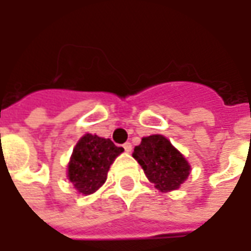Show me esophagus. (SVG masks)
Returning <instances> with one entry per match:
<instances>
[{
	"mask_svg": "<svg viewBox=\"0 0 251 251\" xmlns=\"http://www.w3.org/2000/svg\"><path fill=\"white\" fill-rule=\"evenodd\" d=\"M124 149H125V152H131V144L130 142H126V144H124Z\"/></svg>",
	"mask_w": 251,
	"mask_h": 251,
	"instance_id": "esophagus-1",
	"label": "esophagus"
}]
</instances>
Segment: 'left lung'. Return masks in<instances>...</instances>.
Listing matches in <instances>:
<instances>
[{
	"label": "left lung",
	"mask_w": 251,
	"mask_h": 251,
	"mask_svg": "<svg viewBox=\"0 0 251 251\" xmlns=\"http://www.w3.org/2000/svg\"><path fill=\"white\" fill-rule=\"evenodd\" d=\"M133 157L142 167L148 180L161 192L179 188L191 172L184 156L161 134L144 137L134 148Z\"/></svg>",
	"instance_id": "obj_1"
}]
</instances>
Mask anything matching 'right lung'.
Returning <instances> with one entry per match:
<instances>
[{"mask_svg": "<svg viewBox=\"0 0 251 251\" xmlns=\"http://www.w3.org/2000/svg\"><path fill=\"white\" fill-rule=\"evenodd\" d=\"M122 152L124 148L115 147L109 138L84 134L68 163V180L82 195L94 194L104 184L110 165Z\"/></svg>", "mask_w": 251, "mask_h": 251, "instance_id": "add662e5", "label": "right lung"}]
</instances>
